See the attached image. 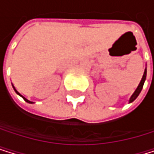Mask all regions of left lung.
<instances>
[{"mask_svg":"<svg viewBox=\"0 0 154 154\" xmlns=\"http://www.w3.org/2000/svg\"><path fill=\"white\" fill-rule=\"evenodd\" d=\"M146 75H147V70L145 69L144 74H143V76H142V79H141V80H140V84H139V86H138V88H137V90L135 91V92H134V93L132 94V96L130 97L129 103H132L133 100H135L136 98H137V97L139 96V94L140 93V91H141V90H142V88H143V85H144V82H145V79H146Z\"/></svg>","mask_w":154,"mask_h":154,"instance_id":"8db88e82","label":"left lung"}]
</instances>
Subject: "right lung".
<instances>
[{
  "label": "right lung",
  "mask_w": 154,
  "mask_h": 154,
  "mask_svg": "<svg viewBox=\"0 0 154 154\" xmlns=\"http://www.w3.org/2000/svg\"><path fill=\"white\" fill-rule=\"evenodd\" d=\"M13 88H14V91H15V92H16V93H17V94H18V95H19V96H21V97H22V98H23V99H24V100H26V103H32V102H30V100H27V99H26V98H25V97H23V96H22V95H21V94H20V93H19V92H18V91H16V90H15V88H14V86H13Z\"/></svg>",
  "instance_id": "1"
}]
</instances>
